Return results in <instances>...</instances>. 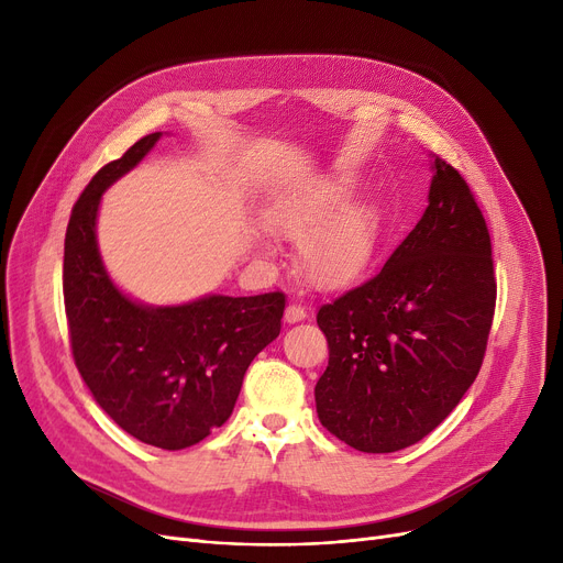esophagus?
I'll return each instance as SVG.
<instances>
[{"instance_id": "obj_1", "label": "esophagus", "mask_w": 563, "mask_h": 563, "mask_svg": "<svg viewBox=\"0 0 563 563\" xmlns=\"http://www.w3.org/2000/svg\"><path fill=\"white\" fill-rule=\"evenodd\" d=\"M306 317H308L306 308H301V306H297V303H289V306H287V310H285V321H287V323L303 321Z\"/></svg>"}]
</instances>
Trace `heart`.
<instances>
[{"label":"heart","instance_id":"obj_1","mask_svg":"<svg viewBox=\"0 0 563 563\" xmlns=\"http://www.w3.org/2000/svg\"><path fill=\"white\" fill-rule=\"evenodd\" d=\"M351 177H323L280 198L266 223L299 244L301 276L321 291H340L361 283L378 249V214L367 200H351ZM253 251L274 257V244L255 236Z\"/></svg>","mask_w":563,"mask_h":563}]
</instances>
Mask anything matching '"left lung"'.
I'll list each match as a JSON object with an SVG mask.
<instances>
[{
	"mask_svg": "<svg viewBox=\"0 0 563 563\" xmlns=\"http://www.w3.org/2000/svg\"><path fill=\"white\" fill-rule=\"evenodd\" d=\"M429 205L365 285L321 306L319 422L388 454L429 435L475 383L495 312L490 234L463 177L431 155Z\"/></svg>",
	"mask_w": 563,
	"mask_h": 563,
	"instance_id": "8db88e82",
	"label": "left lung"
}]
</instances>
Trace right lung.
Listing matches in <instances>:
<instances>
[{"mask_svg":"<svg viewBox=\"0 0 563 563\" xmlns=\"http://www.w3.org/2000/svg\"><path fill=\"white\" fill-rule=\"evenodd\" d=\"M162 132L104 168L73 207L64 251V299L75 365L107 416L145 445L185 450L221 427L257 353L280 333L285 294H205L177 306L132 299L113 283L98 246L102 194L136 168Z\"/></svg>","mask_w":563,"mask_h":563,"instance_id":"right-lung-1","label":"right lung"}]
</instances>
